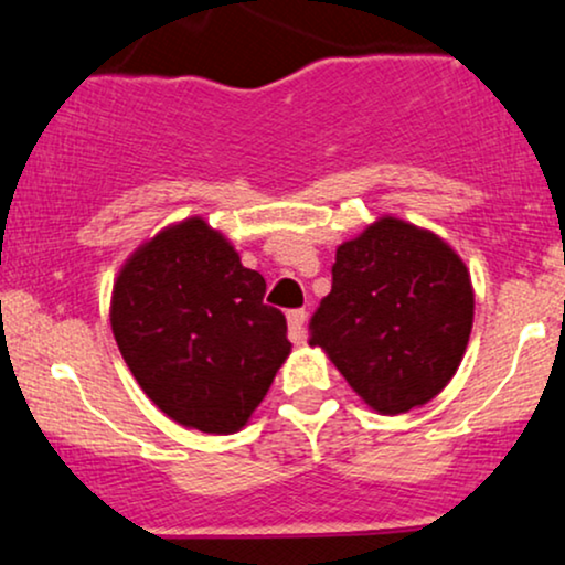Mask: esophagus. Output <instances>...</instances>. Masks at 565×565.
Wrapping results in <instances>:
<instances>
[{
    "label": "esophagus",
    "instance_id": "1",
    "mask_svg": "<svg viewBox=\"0 0 565 565\" xmlns=\"http://www.w3.org/2000/svg\"><path fill=\"white\" fill-rule=\"evenodd\" d=\"M287 321H289V337L291 342H305V321H308V313L305 310H289L287 313Z\"/></svg>",
    "mask_w": 565,
    "mask_h": 565
}]
</instances>
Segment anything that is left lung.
Instances as JSON below:
<instances>
[{"label":"left lung","mask_w":565,"mask_h":565,"mask_svg":"<svg viewBox=\"0 0 565 565\" xmlns=\"http://www.w3.org/2000/svg\"><path fill=\"white\" fill-rule=\"evenodd\" d=\"M472 310L462 257L433 231L385 215L337 246L332 291L310 319V345L366 406L404 414L449 385Z\"/></svg>","instance_id":"obj_1"}]
</instances>
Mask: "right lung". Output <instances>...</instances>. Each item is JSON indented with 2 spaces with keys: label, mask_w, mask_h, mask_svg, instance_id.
<instances>
[{
  "label": "right lung",
  "mask_w": 565,
  "mask_h": 565,
  "mask_svg": "<svg viewBox=\"0 0 565 565\" xmlns=\"http://www.w3.org/2000/svg\"><path fill=\"white\" fill-rule=\"evenodd\" d=\"M263 295L265 278L204 217L167 225L127 257L111 329L167 417L215 436L249 423L291 350L287 319Z\"/></svg>",
  "instance_id": "obj_1"
}]
</instances>
